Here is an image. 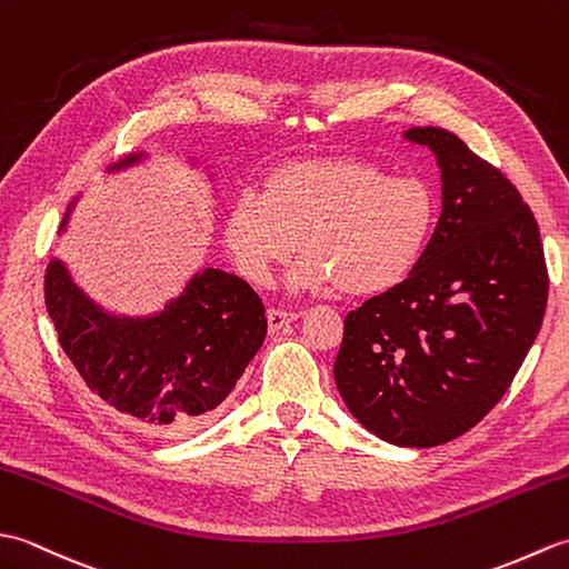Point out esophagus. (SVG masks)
Instances as JSON below:
<instances>
[{
	"label": "esophagus",
	"mask_w": 569,
	"mask_h": 569,
	"mask_svg": "<svg viewBox=\"0 0 569 569\" xmlns=\"http://www.w3.org/2000/svg\"><path fill=\"white\" fill-rule=\"evenodd\" d=\"M300 318V312H293V310H278V308H271L269 312H266V320H269V330L276 332L286 328L288 322H293Z\"/></svg>",
	"instance_id": "34e87169"
}]
</instances>
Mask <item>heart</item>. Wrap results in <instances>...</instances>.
I'll use <instances>...</instances> for the list:
<instances>
[{
  "label": "heart",
  "instance_id": "obj_1",
  "mask_svg": "<svg viewBox=\"0 0 569 569\" xmlns=\"http://www.w3.org/2000/svg\"><path fill=\"white\" fill-rule=\"evenodd\" d=\"M440 217L438 190L420 176H389L365 159H308L273 168L263 192H241L224 220L239 273L269 286L278 263L303 247L288 283L335 286L367 298L413 273Z\"/></svg>",
  "mask_w": 569,
  "mask_h": 569
}]
</instances>
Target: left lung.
Segmentation results:
<instances>
[{
	"instance_id": "obj_1",
	"label": "left lung",
	"mask_w": 569,
	"mask_h": 569,
	"mask_svg": "<svg viewBox=\"0 0 569 569\" xmlns=\"http://www.w3.org/2000/svg\"><path fill=\"white\" fill-rule=\"evenodd\" d=\"M406 139L438 156L442 214L403 283L345 318L335 381L352 416L401 447L450 442L509 391L540 332V229L497 166L440 127Z\"/></svg>"
}]
</instances>
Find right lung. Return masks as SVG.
Instances as JSON below:
<instances>
[{
  "label": "right lung",
  "mask_w": 569,
  "mask_h": 569,
  "mask_svg": "<svg viewBox=\"0 0 569 569\" xmlns=\"http://www.w3.org/2000/svg\"><path fill=\"white\" fill-rule=\"evenodd\" d=\"M139 159L141 153L129 156L110 171ZM43 291L58 342L88 389L156 438L208 422L266 337L259 293L220 269L192 276L186 291L151 318L104 312L58 259L48 263Z\"/></svg>",
  "instance_id": "right-lung-1"
}]
</instances>
